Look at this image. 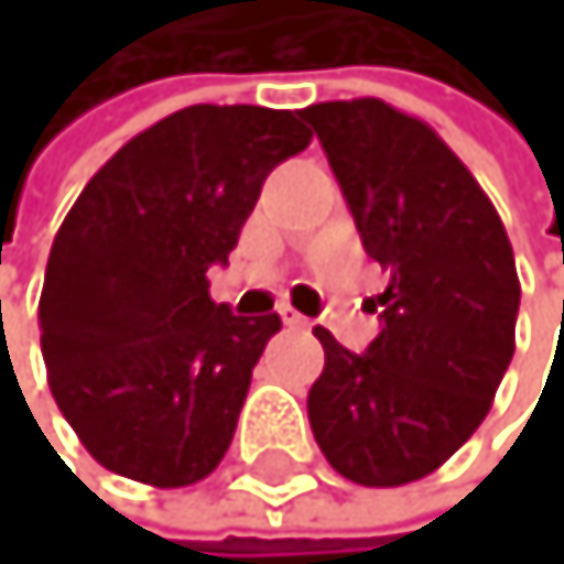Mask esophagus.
<instances>
[{
  "label": "esophagus",
  "instance_id": "obj_1",
  "mask_svg": "<svg viewBox=\"0 0 564 564\" xmlns=\"http://www.w3.org/2000/svg\"><path fill=\"white\" fill-rule=\"evenodd\" d=\"M279 314H282V321H285L289 328H311V317H303V314L296 311V306L282 303V306H279Z\"/></svg>",
  "mask_w": 564,
  "mask_h": 564
}]
</instances>
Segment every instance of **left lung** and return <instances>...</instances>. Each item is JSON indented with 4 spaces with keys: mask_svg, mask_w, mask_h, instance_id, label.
<instances>
[{
    "mask_svg": "<svg viewBox=\"0 0 564 564\" xmlns=\"http://www.w3.org/2000/svg\"><path fill=\"white\" fill-rule=\"evenodd\" d=\"M300 116L364 250L388 271L367 352L314 328L325 370L306 395L311 431L346 480L399 487L434 474L491 410L516 352L512 243L474 172L427 122L381 98L321 101Z\"/></svg>",
    "mask_w": 564,
    "mask_h": 564,
    "instance_id": "left-lung-1",
    "label": "left lung"
}]
</instances>
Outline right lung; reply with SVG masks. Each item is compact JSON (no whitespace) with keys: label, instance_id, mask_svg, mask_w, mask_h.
<instances>
[{"label":"right lung","instance_id":"add662e5","mask_svg":"<svg viewBox=\"0 0 564 564\" xmlns=\"http://www.w3.org/2000/svg\"><path fill=\"white\" fill-rule=\"evenodd\" d=\"M311 144L285 109L189 105L105 162L55 232L37 303L48 388L119 477L197 484L221 463L279 314L208 293L268 172Z\"/></svg>","mask_w":564,"mask_h":564}]
</instances>
